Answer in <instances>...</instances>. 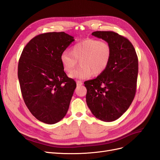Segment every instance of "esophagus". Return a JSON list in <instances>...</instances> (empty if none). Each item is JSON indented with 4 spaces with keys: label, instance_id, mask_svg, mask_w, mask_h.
Masks as SVG:
<instances>
[{
    "label": "esophagus",
    "instance_id": "esophagus-1",
    "mask_svg": "<svg viewBox=\"0 0 160 160\" xmlns=\"http://www.w3.org/2000/svg\"><path fill=\"white\" fill-rule=\"evenodd\" d=\"M76 83H77V86H81V85H83V83H82V81H77Z\"/></svg>",
    "mask_w": 160,
    "mask_h": 160
}]
</instances>
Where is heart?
I'll return each instance as SVG.
<instances>
[{"mask_svg": "<svg viewBox=\"0 0 160 160\" xmlns=\"http://www.w3.org/2000/svg\"><path fill=\"white\" fill-rule=\"evenodd\" d=\"M112 55L111 45L106 41L95 38H86L72 47L71 53L63 51L60 61L64 71L70 72L75 67L77 61L81 67L69 74L72 79H85L91 76L99 75L108 67Z\"/></svg>", "mask_w": 160, "mask_h": 160, "instance_id": "1", "label": "heart"}]
</instances>
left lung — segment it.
<instances>
[{"label": "left lung", "instance_id": "1", "mask_svg": "<svg viewBox=\"0 0 160 160\" xmlns=\"http://www.w3.org/2000/svg\"><path fill=\"white\" fill-rule=\"evenodd\" d=\"M92 35L111 45L109 64L96 79L87 81L86 102L91 113L101 121L113 122L129 108L136 91L138 59L128 38L113 31H95Z\"/></svg>", "mask_w": 160, "mask_h": 160}]
</instances>
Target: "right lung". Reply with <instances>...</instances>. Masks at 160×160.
<instances>
[{
  "label": "right lung",
  "instance_id": "1",
  "mask_svg": "<svg viewBox=\"0 0 160 160\" xmlns=\"http://www.w3.org/2000/svg\"><path fill=\"white\" fill-rule=\"evenodd\" d=\"M74 37L64 32L38 35L27 43L18 65L24 101L35 118L55 124L63 118L76 88L60 61V55Z\"/></svg>",
  "mask_w": 160,
  "mask_h": 160
}]
</instances>
